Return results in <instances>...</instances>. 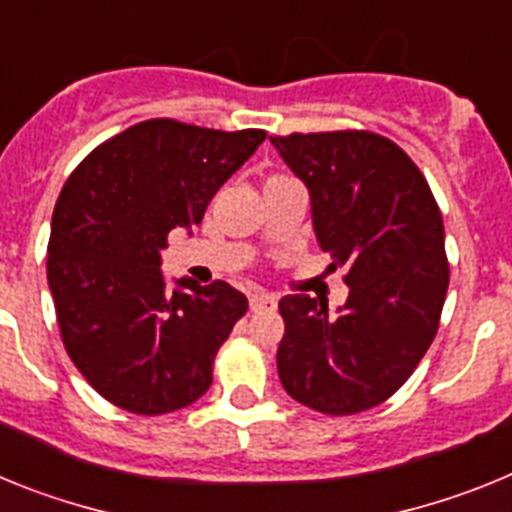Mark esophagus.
<instances>
[{
	"label": "esophagus",
	"mask_w": 512,
	"mask_h": 512,
	"mask_svg": "<svg viewBox=\"0 0 512 512\" xmlns=\"http://www.w3.org/2000/svg\"><path fill=\"white\" fill-rule=\"evenodd\" d=\"M248 305H251L253 312L274 310V307H277V297L269 295V292H253V295L248 297Z\"/></svg>",
	"instance_id": "obj_1"
}]
</instances>
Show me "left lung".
Returning a JSON list of instances; mask_svg holds the SVG:
<instances>
[{"label": "left lung", "mask_w": 512, "mask_h": 512, "mask_svg": "<svg viewBox=\"0 0 512 512\" xmlns=\"http://www.w3.org/2000/svg\"><path fill=\"white\" fill-rule=\"evenodd\" d=\"M271 146L310 192L315 238L348 284L336 315L310 295L282 297L279 379L318 413H361L400 390L436 336L449 289L441 210L408 153L377 133Z\"/></svg>", "instance_id": "left-lung-1"}]
</instances>
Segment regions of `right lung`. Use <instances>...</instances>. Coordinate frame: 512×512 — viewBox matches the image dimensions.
I'll list each match as a JSON object with an SVG mask.
<instances>
[{
	"label": "right lung",
	"mask_w": 512,
	"mask_h": 512,
	"mask_svg": "<svg viewBox=\"0 0 512 512\" xmlns=\"http://www.w3.org/2000/svg\"><path fill=\"white\" fill-rule=\"evenodd\" d=\"M264 138L146 120L94 148L63 184L48 287L71 361L117 408L164 415L210 390L217 348L248 300L228 282L182 277L169 289L161 251L171 230L202 223Z\"/></svg>",
	"instance_id": "1"
}]
</instances>
